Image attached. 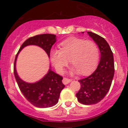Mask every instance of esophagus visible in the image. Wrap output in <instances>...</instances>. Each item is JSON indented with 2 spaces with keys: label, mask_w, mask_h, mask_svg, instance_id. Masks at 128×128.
<instances>
[{
  "label": "esophagus",
  "mask_w": 128,
  "mask_h": 128,
  "mask_svg": "<svg viewBox=\"0 0 128 128\" xmlns=\"http://www.w3.org/2000/svg\"><path fill=\"white\" fill-rule=\"evenodd\" d=\"M71 81V79H70V78H66V77H64V78L62 79L63 84H65V85L69 84V83H70Z\"/></svg>",
  "instance_id": "obj_1"
}]
</instances>
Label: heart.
Segmentation results:
<instances>
[{
    "mask_svg": "<svg viewBox=\"0 0 128 128\" xmlns=\"http://www.w3.org/2000/svg\"><path fill=\"white\" fill-rule=\"evenodd\" d=\"M59 50L50 54V60L55 68L62 72L68 61L80 74L90 72L97 64L100 50L95 42L80 38L68 39L59 44Z\"/></svg>",
    "mask_w": 128,
    "mask_h": 128,
    "instance_id": "heart-1",
    "label": "heart"
}]
</instances>
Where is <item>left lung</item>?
Listing matches in <instances>:
<instances>
[{
	"label": "left lung",
	"mask_w": 128,
	"mask_h": 128,
	"mask_svg": "<svg viewBox=\"0 0 128 128\" xmlns=\"http://www.w3.org/2000/svg\"><path fill=\"white\" fill-rule=\"evenodd\" d=\"M87 34L98 46L101 57L94 72L78 80L81 87L76 96L80 103L90 105L99 103L109 91L114 75V62L113 53L106 41L92 32H87Z\"/></svg>",
	"instance_id": "1"
}]
</instances>
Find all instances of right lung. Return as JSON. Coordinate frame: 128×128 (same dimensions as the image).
Masks as SVG:
<instances>
[{"label":"right lung","mask_w":128,"mask_h":128,"mask_svg":"<svg viewBox=\"0 0 128 128\" xmlns=\"http://www.w3.org/2000/svg\"><path fill=\"white\" fill-rule=\"evenodd\" d=\"M56 36L44 34L31 37L22 44L16 56L14 64V74L23 95L34 106L38 108H48L58 103L60 94L65 87L62 82V77L49 70L48 73L40 81L30 84L23 81L16 70V61L20 52L28 45H36L42 48L50 57V50L56 42Z\"/></svg>","instance_id":"right-lung-1"}]
</instances>
